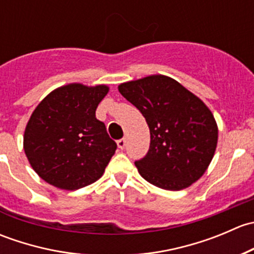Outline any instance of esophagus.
Returning <instances> with one entry per match:
<instances>
[{
  "label": "esophagus",
  "instance_id": "1",
  "mask_svg": "<svg viewBox=\"0 0 254 254\" xmlns=\"http://www.w3.org/2000/svg\"><path fill=\"white\" fill-rule=\"evenodd\" d=\"M117 143H118V147L122 148V150H123V148H124L125 146H127V140H125V139H120V140H118Z\"/></svg>",
  "mask_w": 254,
  "mask_h": 254
}]
</instances>
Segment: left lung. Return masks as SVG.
<instances>
[{"label": "left lung", "instance_id": "obj_1", "mask_svg": "<svg viewBox=\"0 0 254 254\" xmlns=\"http://www.w3.org/2000/svg\"><path fill=\"white\" fill-rule=\"evenodd\" d=\"M145 117L150 148L135 166L158 188L181 190L209 167L217 145V125L210 109L176 79L152 75L118 87Z\"/></svg>", "mask_w": 254, "mask_h": 254}]
</instances>
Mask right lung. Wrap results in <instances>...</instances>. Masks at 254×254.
Instances as JSON below:
<instances>
[{
	"label": "right lung",
	"instance_id": "1",
	"mask_svg": "<svg viewBox=\"0 0 254 254\" xmlns=\"http://www.w3.org/2000/svg\"><path fill=\"white\" fill-rule=\"evenodd\" d=\"M106 84L70 83L49 93L33 112L23 146L38 176L51 186L76 190L101 178L117 150L96 118Z\"/></svg>",
	"mask_w": 254,
	"mask_h": 254
}]
</instances>
